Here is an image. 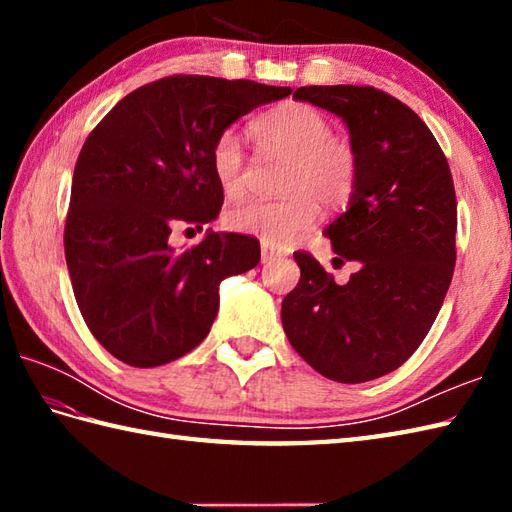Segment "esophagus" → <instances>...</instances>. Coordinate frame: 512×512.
Returning <instances> with one entry per match:
<instances>
[{
    "instance_id": "obj_1",
    "label": "esophagus",
    "mask_w": 512,
    "mask_h": 512,
    "mask_svg": "<svg viewBox=\"0 0 512 512\" xmlns=\"http://www.w3.org/2000/svg\"><path fill=\"white\" fill-rule=\"evenodd\" d=\"M284 257V253L281 250H277L275 246H268V244H262V264H270L275 262V259Z\"/></svg>"
}]
</instances>
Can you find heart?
<instances>
[{
  "label": "heart",
  "instance_id": "obj_1",
  "mask_svg": "<svg viewBox=\"0 0 512 512\" xmlns=\"http://www.w3.org/2000/svg\"><path fill=\"white\" fill-rule=\"evenodd\" d=\"M259 145L290 158L284 178L288 195L250 200L226 213L237 233L255 235L268 246H290L317 222L319 202L339 209L350 202L358 182V158L350 143L334 138L330 118L308 103H281L250 123ZM211 169L228 198L244 193V151L233 129L215 138Z\"/></svg>",
  "mask_w": 512,
  "mask_h": 512
}]
</instances>
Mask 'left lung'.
Wrapping results in <instances>:
<instances>
[{
    "label": "left lung",
    "instance_id": "8db88e82",
    "mask_svg": "<svg viewBox=\"0 0 512 512\" xmlns=\"http://www.w3.org/2000/svg\"><path fill=\"white\" fill-rule=\"evenodd\" d=\"M341 116L358 158L350 209L325 228L334 266L356 262L347 284L297 250V288L281 303L290 345L336 383L394 372L436 321L455 268L458 202L449 162L422 118L372 85L295 92Z\"/></svg>",
    "mask_w": 512,
    "mask_h": 512
}]
</instances>
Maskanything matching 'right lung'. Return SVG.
Returning a JSON list of instances; mask_svg holds the SVG:
<instances>
[{
    "label": "right lung",
    "mask_w": 512,
    "mask_h": 512,
    "mask_svg": "<svg viewBox=\"0 0 512 512\" xmlns=\"http://www.w3.org/2000/svg\"><path fill=\"white\" fill-rule=\"evenodd\" d=\"M290 88L173 74L118 101L76 160L63 246L83 321L107 352L158 367L191 352L220 308V281L259 262L257 237L209 231L184 250L173 226L217 217L224 191L211 147L255 107Z\"/></svg>",
    "instance_id": "right-lung-1"
}]
</instances>
